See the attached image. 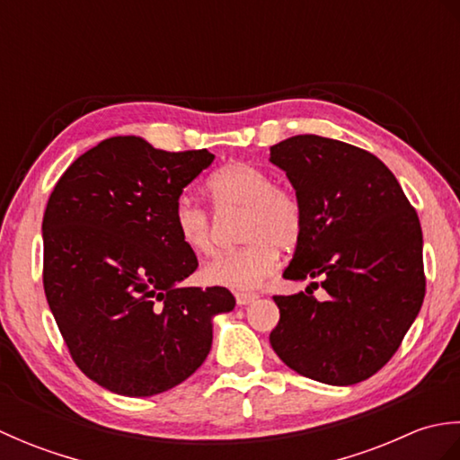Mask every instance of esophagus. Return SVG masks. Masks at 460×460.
Instances as JSON below:
<instances>
[{
    "instance_id": "34e87169",
    "label": "esophagus",
    "mask_w": 460,
    "mask_h": 460,
    "mask_svg": "<svg viewBox=\"0 0 460 460\" xmlns=\"http://www.w3.org/2000/svg\"><path fill=\"white\" fill-rule=\"evenodd\" d=\"M235 298H237L239 306H247V305H251L252 300H257V295H255V292H237Z\"/></svg>"
}]
</instances>
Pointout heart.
<instances>
[{"label":"heart","instance_id":"b5f03b06","mask_svg":"<svg viewBox=\"0 0 460 460\" xmlns=\"http://www.w3.org/2000/svg\"><path fill=\"white\" fill-rule=\"evenodd\" d=\"M208 191L217 211L243 209L241 239L247 245L208 262L203 279L231 290L257 288L279 267V247L292 249L305 229V209L298 195L275 185L272 175L249 162H231L215 172ZM173 227L193 255L215 252V231L209 213L188 198L173 208Z\"/></svg>","mask_w":460,"mask_h":460}]
</instances>
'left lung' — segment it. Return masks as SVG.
<instances>
[{"label": "left lung", "instance_id": "obj_1", "mask_svg": "<svg viewBox=\"0 0 460 460\" xmlns=\"http://www.w3.org/2000/svg\"><path fill=\"white\" fill-rule=\"evenodd\" d=\"M305 209L288 280L320 279L326 300L272 296L270 346L296 374L354 385L402 346L425 298L423 233L387 165L356 146L300 134L270 148Z\"/></svg>", "mask_w": 460, "mask_h": 460}]
</instances>
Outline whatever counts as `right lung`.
<instances>
[{
	"label": "right lung",
	"mask_w": 460,
	"mask_h": 460,
	"mask_svg": "<svg viewBox=\"0 0 460 460\" xmlns=\"http://www.w3.org/2000/svg\"><path fill=\"white\" fill-rule=\"evenodd\" d=\"M213 158L114 136L68 165L47 201L49 308L75 364L112 394L181 384L209 354L213 316L235 308L225 287H180L198 257L178 237L173 208Z\"/></svg>",
	"instance_id": "1"
}]
</instances>
